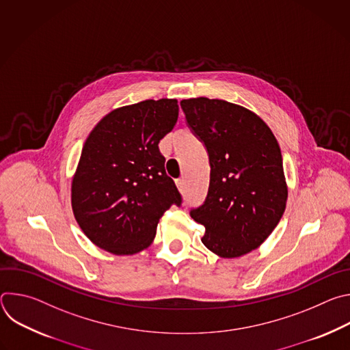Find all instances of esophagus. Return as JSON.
<instances>
[{"label":"esophagus","instance_id":"obj_1","mask_svg":"<svg viewBox=\"0 0 350 350\" xmlns=\"http://www.w3.org/2000/svg\"><path fill=\"white\" fill-rule=\"evenodd\" d=\"M176 185H177L178 191L183 192V191H184V178H177V180H176Z\"/></svg>","mask_w":350,"mask_h":350}]
</instances>
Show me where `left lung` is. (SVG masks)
Returning <instances> with one entry per match:
<instances>
[{"label": "left lung", "mask_w": 350, "mask_h": 350, "mask_svg": "<svg viewBox=\"0 0 350 350\" xmlns=\"http://www.w3.org/2000/svg\"><path fill=\"white\" fill-rule=\"evenodd\" d=\"M180 105L211 163L208 196L189 215L205 226L202 243L209 251L226 259L243 256L267 239L285 211L277 138L255 112L224 99L198 96Z\"/></svg>", "instance_id": "obj_1"}]
</instances>
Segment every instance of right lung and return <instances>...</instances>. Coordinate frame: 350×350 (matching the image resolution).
Listing matches in <instances>:
<instances>
[{
    "instance_id": "add662e5",
    "label": "right lung",
    "mask_w": 350,
    "mask_h": 350,
    "mask_svg": "<svg viewBox=\"0 0 350 350\" xmlns=\"http://www.w3.org/2000/svg\"><path fill=\"white\" fill-rule=\"evenodd\" d=\"M177 118V99H146L113 109L91 130L72 178V209L98 247L138 254L152 243L163 213L180 206L158 146Z\"/></svg>"
}]
</instances>
